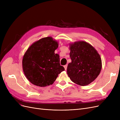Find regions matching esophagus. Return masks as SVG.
I'll return each mask as SVG.
<instances>
[{
  "mask_svg": "<svg viewBox=\"0 0 120 120\" xmlns=\"http://www.w3.org/2000/svg\"><path fill=\"white\" fill-rule=\"evenodd\" d=\"M64 69H65V70H67V67H68V65L67 64H66V65H65V66H64Z\"/></svg>",
  "mask_w": 120,
  "mask_h": 120,
  "instance_id": "34e87169",
  "label": "esophagus"
}]
</instances>
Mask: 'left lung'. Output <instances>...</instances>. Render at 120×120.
Segmentation results:
<instances>
[{"label": "left lung", "instance_id": "8db88e82", "mask_svg": "<svg viewBox=\"0 0 120 120\" xmlns=\"http://www.w3.org/2000/svg\"><path fill=\"white\" fill-rule=\"evenodd\" d=\"M70 49L71 62L68 66V76L78 85H89L101 72L102 64L100 54L92 45L82 41L70 43Z\"/></svg>", "mask_w": 120, "mask_h": 120}]
</instances>
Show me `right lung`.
Returning <instances> with one entry per match:
<instances>
[{"label": "right lung", "instance_id": "right-lung-1", "mask_svg": "<svg viewBox=\"0 0 120 120\" xmlns=\"http://www.w3.org/2000/svg\"><path fill=\"white\" fill-rule=\"evenodd\" d=\"M58 42L49 37L34 42L25 52L22 69L25 77L32 84L44 87L52 85L61 72L60 56L54 53Z\"/></svg>", "mask_w": 120, "mask_h": 120}]
</instances>
